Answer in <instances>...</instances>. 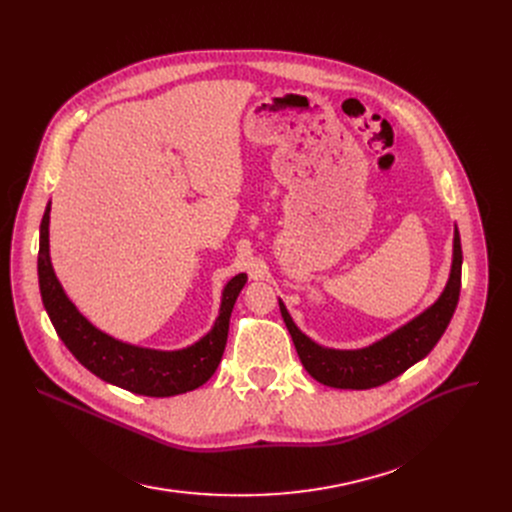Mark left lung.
I'll return each instance as SVG.
<instances>
[{"mask_svg":"<svg viewBox=\"0 0 512 512\" xmlns=\"http://www.w3.org/2000/svg\"><path fill=\"white\" fill-rule=\"evenodd\" d=\"M461 265V236L459 230L454 228L450 278L440 299L432 307H427L421 315L411 319L409 324L378 342L357 348V351H336V348L319 346L294 326L290 313L280 301V313L303 367L319 384L342 390H369L398 378L411 365L427 357L446 332L456 303H459Z\"/></svg>","mask_w":512,"mask_h":512,"instance_id":"1","label":"left lung"}]
</instances>
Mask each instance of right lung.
Segmentation results:
<instances>
[{
	"mask_svg": "<svg viewBox=\"0 0 512 512\" xmlns=\"http://www.w3.org/2000/svg\"><path fill=\"white\" fill-rule=\"evenodd\" d=\"M49 211L51 203L45 207L39 234L37 270L41 299L53 328L78 363L103 382L143 396L166 398L203 386L222 361L232 307L242 286L247 284V274L234 276L224 286L220 315L199 342L180 351H153L126 344L97 330L66 297L49 259Z\"/></svg>",
	"mask_w": 512,
	"mask_h": 512,
	"instance_id": "right-lung-1",
	"label": "right lung"
}]
</instances>
